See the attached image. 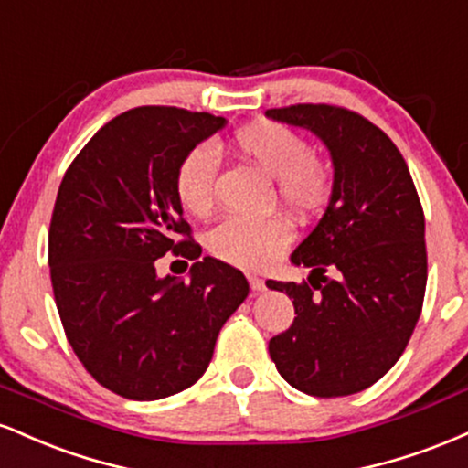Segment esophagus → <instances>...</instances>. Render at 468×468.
<instances>
[{"mask_svg": "<svg viewBox=\"0 0 468 468\" xmlns=\"http://www.w3.org/2000/svg\"><path fill=\"white\" fill-rule=\"evenodd\" d=\"M250 287H251V291H254V293H261V291H265V280L250 276Z\"/></svg>", "mask_w": 468, "mask_h": 468, "instance_id": "obj_1", "label": "esophagus"}]
</instances>
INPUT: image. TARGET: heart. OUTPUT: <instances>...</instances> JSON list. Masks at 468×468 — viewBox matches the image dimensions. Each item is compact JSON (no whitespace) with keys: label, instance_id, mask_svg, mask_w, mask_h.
I'll use <instances>...</instances> for the list:
<instances>
[{"label":"heart","instance_id":"obj_1","mask_svg":"<svg viewBox=\"0 0 468 468\" xmlns=\"http://www.w3.org/2000/svg\"><path fill=\"white\" fill-rule=\"evenodd\" d=\"M234 151L267 175L276 177V197L295 214L320 210L333 192V170L313 155V148L293 126L258 120L232 137ZM175 195L195 217L210 212L217 188V157L206 144L181 155L173 177ZM291 240V228L280 217H229L210 232V251L223 262L243 269H262Z\"/></svg>","mask_w":468,"mask_h":468}]
</instances>
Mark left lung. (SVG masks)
Returning a JSON list of instances; mask_svg holds the SVG:
<instances>
[{
	"instance_id": "8db88e82",
	"label": "left lung",
	"mask_w": 468,
	"mask_h": 468,
	"mask_svg": "<svg viewBox=\"0 0 468 468\" xmlns=\"http://www.w3.org/2000/svg\"><path fill=\"white\" fill-rule=\"evenodd\" d=\"M267 115L322 137L335 166L326 212L291 256L313 269L309 280H267L298 315L269 342V355L300 392L348 397L408 348L427 287L425 214L397 144L361 113L304 102Z\"/></svg>"
}]
</instances>
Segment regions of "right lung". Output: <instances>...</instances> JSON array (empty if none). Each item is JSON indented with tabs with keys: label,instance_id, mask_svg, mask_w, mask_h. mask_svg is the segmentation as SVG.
I'll list each match as a JSON object with an SVG mask.
<instances>
[{
	"label": "right lung",
	"instance_id": "right-lung-1",
	"mask_svg": "<svg viewBox=\"0 0 468 468\" xmlns=\"http://www.w3.org/2000/svg\"><path fill=\"white\" fill-rule=\"evenodd\" d=\"M225 118L179 107L115 115L74 157L54 203L48 262L65 337L113 394L157 400L210 366L218 331L250 293L239 269L192 240L173 177ZM195 260L191 282L159 279L167 251Z\"/></svg>",
	"mask_w": 468,
	"mask_h": 468
}]
</instances>
